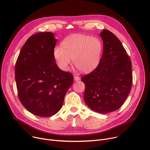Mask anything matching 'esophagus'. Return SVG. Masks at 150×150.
I'll list each match as a JSON object with an SVG mask.
<instances>
[{
	"label": "esophagus",
	"mask_w": 150,
	"mask_h": 150,
	"mask_svg": "<svg viewBox=\"0 0 150 150\" xmlns=\"http://www.w3.org/2000/svg\"><path fill=\"white\" fill-rule=\"evenodd\" d=\"M74 80H76V81H79V80H80V77L77 75H74Z\"/></svg>",
	"instance_id": "obj_1"
}]
</instances>
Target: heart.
<instances>
[{
	"mask_svg": "<svg viewBox=\"0 0 150 150\" xmlns=\"http://www.w3.org/2000/svg\"><path fill=\"white\" fill-rule=\"evenodd\" d=\"M101 41L85 35H74L65 38L61 46L53 50V57L62 70H67L73 59L74 66L80 71L89 73L98 65L102 51Z\"/></svg>",
	"mask_w": 150,
	"mask_h": 150,
	"instance_id": "b5f03b06",
	"label": "heart"
}]
</instances>
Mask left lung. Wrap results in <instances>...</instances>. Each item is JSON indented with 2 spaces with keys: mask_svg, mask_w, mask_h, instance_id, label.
Wrapping results in <instances>:
<instances>
[{
  "mask_svg": "<svg viewBox=\"0 0 150 150\" xmlns=\"http://www.w3.org/2000/svg\"><path fill=\"white\" fill-rule=\"evenodd\" d=\"M103 51L94 70L81 79L85 85L84 100L93 110L106 113L118 110L132 89V62L116 35L107 29L100 33Z\"/></svg>",
  "mask_w": 150,
  "mask_h": 150,
  "instance_id": "obj_1",
  "label": "left lung"
}]
</instances>
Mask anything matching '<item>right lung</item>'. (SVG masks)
Wrapping results in <instances>:
<instances>
[{
  "label": "right lung",
  "mask_w": 150,
  "mask_h": 150,
  "mask_svg": "<svg viewBox=\"0 0 150 150\" xmlns=\"http://www.w3.org/2000/svg\"><path fill=\"white\" fill-rule=\"evenodd\" d=\"M56 41L52 32L34 34L22 47L16 63L19 100L29 112L41 117L59 112L74 82L73 74L61 70L55 62Z\"/></svg>",
  "instance_id": "right-lung-1"
}]
</instances>
